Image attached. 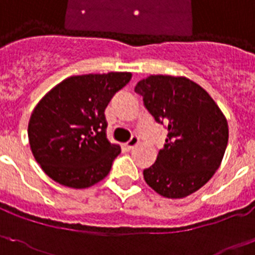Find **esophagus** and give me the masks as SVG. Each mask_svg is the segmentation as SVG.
<instances>
[{"mask_svg":"<svg viewBox=\"0 0 255 255\" xmlns=\"http://www.w3.org/2000/svg\"><path fill=\"white\" fill-rule=\"evenodd\" d=\"M137 145H138V138L132 137L131 140L128 141V142H126V144H124V147H126L127 150H131V149H133V147L137 146Z\"/></svg>","mask_w":255,"mask_h":255,"instance_id":"obj_1","label":"esophagus"}]
</instances>
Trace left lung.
<instances>
[{"instance_id": "1", "label": "left lung", "mask_w": 255, "mask_h": 255, "mask_svg": "<svg viewBox=\"0 0 255 255\" xmlns=\"http://www.w3.org/2000/svg\"><path fill=\"white\" fill-rule=\"evenodd\" d=\"M134 91L168 132L154 164L144 170L145 181L166 198L194 193L223 160L228 144L223 111L204 88L185 76L150 75Z\"/></svg>"}]
</instances>
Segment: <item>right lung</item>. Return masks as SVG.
Instances as JSON below:
<instances>
[{
  "label": "right lung",
  "instance_id": "1",
  "mask_svg": "<svg viewBox=\"0 0 255 255\" xmlns=\"http://www.w3.org/2000/svg\"><path fill=\"white\" fill-rule=\"evenodd\" d=\"M131 78V72L70 76L38 101L29 118V146L55 183L84 189L108 176L121 146L106 138L105 109Z\"/></svg>",
  "mask_w": 255,
  "mask_h": 255
}]
</instances>
